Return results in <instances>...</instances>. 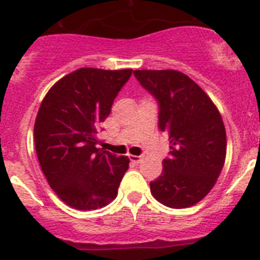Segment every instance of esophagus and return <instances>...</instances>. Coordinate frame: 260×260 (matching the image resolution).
<instances>
[{
    "label": "esophagus",
    "instance_id": "esophagus-1",
    "mask_svg": "<svg viewBox=\"0 0 260 260\" xmlns=\"http://www.w3.org/2000/svg\"><path fill=\"white\" fill-rule=\"evenodd\" d=\"M128 158H130V160L134 162V164H139V162L143 159V156L141 155H128Z\"/></svg>",
    "mask_w": 260,
    "mask_h": 260
}]
</instances>
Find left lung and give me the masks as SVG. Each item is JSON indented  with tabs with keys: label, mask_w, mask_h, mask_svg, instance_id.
I'll return each instance as SVG.
<instances>
[{
	"label": "left lung",
	"mask_w": 260,
	"mask_h": 260,
	"mask_svg": "<svg viewBox=\"0 0 260 260\" xmlns=\"http://www.w3.org/2000/svg\"><path fill=\"white\" fill-rule=\"evenodd\" d=\"M156 100L158 126L169 133L171 151L150 190L158 202L184 209L202 201L226 158V130L219 111L191 78L175 70H134Z\"/></svg>",
	"instance_id": "left-lung-1"
}]
</instances>
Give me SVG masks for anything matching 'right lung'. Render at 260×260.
<instances>
[{
    "label": "right lung",
    "instance_id": "1",
    "mask_svg": "<svg viewBox=\"0 0 260 260\" xmlns=\"http://www.w3.org/2000/svg\"><path fill=\"white\" fill-rule=\"evenodd\" d=\"M132 73L78 69L41 104L34 125L38 160L50 187L73 209L104 207L117 197L130 160L100 149L96 134Z\"/></svg>",
    "mask_w": 260,
    "mask_h": 260
}]
</instances>
